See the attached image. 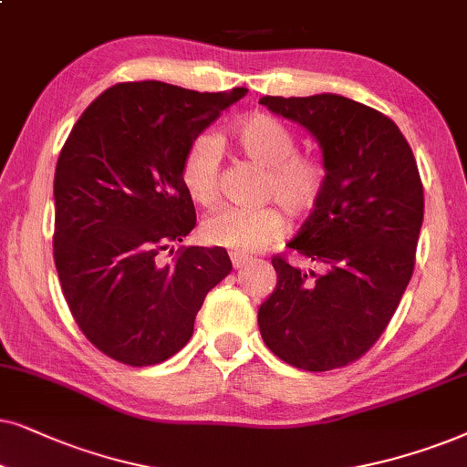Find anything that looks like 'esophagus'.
Listing matches in <instances>:
<instances>
[{"label": "esophagus", "mask_w": 467, "mask_h": 467, "mask_svg": "<svg viewBox=\"0 0 467 467\" xmlns=\"http://www.w3.org/2000/svg\"><path fill=\"white\" fill-rule=\"evenodd\" d=\"M230 260H233L234 269H244V266L250 263V256H244V254H230Z\"/></svg>", "instance_id": "esophagus-1"}]
</instances>
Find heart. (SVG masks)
I'll return each mask as SVG.
<instances>
[{
  "label": "heart",
  "mask_w": 467,
  "mask_h": 467,
  "mask_svg": "<svg viewBox=\"0 0 467 467\" xmlns=\"http://www.w3.org/2000/svg\"><path fill=\"white\" fill-rule=\"evenodd\" d=\"M234 142L252 161L263 166V198H275L290 215L303 217L316 209L327 188V166L312 155L296 153V139L275 117L254 113L234 128ZM182 183L192 201L213 204L220 194V142L201 134L182 160ZM285 215L277 204L254 209L223 207L202 222L204 244L233 254H252L279 239Z\"/></svg>",
  "instance_id": "obj_1"
}]
</instances>
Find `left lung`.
Here are the masks:
<instances>
[{"instance_id": "8db88e82", "label": "left lung", "mask_w": 467, "mask_h": 467, "mask_svg": "<svg viewBox=\"0 0 467 467\" xmlns=\"http://www.w3.org/2000/svg\"><path fill=\"white\" fill-rule=\"evenodd\" d=\"M260 104L309 130L327 166L325 194L288 244L318 271L273 258L260 335L292 368H346L384 333L412 277L425 209L416 160L395 121L344 96Z\"/></svg>"}]
</instances>
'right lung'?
<instances>
[{
    "label": "right lung",
    "instance_id": "right-lung-1",
    "mask_svg": "<svg viewBox=\"0 0 467 467\" xmlns=\"http://www.w3.org/2000/svg\"><path fill=\"white\" fill-rule=\"evenodd\" d=\"M245 93L113 85L61 149L53 183L61 290L85 337L123 365L147 368L182 350L207 292L233 271L222 247H179L172 263L160 256L196 226L182 183L185 149Z\"/></svg>",
    "mask_w": 467,
    "mask_h": 467
}]
</instances>
